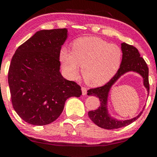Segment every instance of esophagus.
I'll return each instance as SVG.
<instances>
[{
  "label": "esophagus",
  "mask_w": 157,
  "mask_h": 157,
  "mask_svg": "<svg viewBox=\"0 0 157 157\" xmlns=\"http://www.w3.org/2000/svg\"><path fill=\"white\" fill-rule=\"evenodd\" d=\"M81 90H82V95H86V93H87V89H86L85 87H82V89H81Z\"/></svg>",
  "instance_id": "34e87169"
}]
</instances>
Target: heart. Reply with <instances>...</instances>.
<instances>
[{
    "label": "heart",
    "instance_id": "1",
    "mask_svg": "<svg viewBox=\"0 0 157 157\" xmlns=\"http://www.w3.org/2000/svg\"><path fill=\"white\" fill-rule=\"evenodd\" d=\"M122 55L117 45L109 44L99 37H84L74 41L71 52L61 48L59 58L68 78L76 79L80 66L86 83L97 87L114 76L121 63Z\"/></svg>",
    "mask_w": 157,
    "mask_h": 157
}]
</instances>
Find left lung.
<instances>
[{"label":"left lung","instance_id":"1","mask_svg":"<svg viewBox=\"0 0 157 157\" xmlns=\"http://www.w3.org/2000/svg\"><path fill=\"white\" fill-rule=\"evenodd\" d=\"M122 52V62L117 72L105 85L101 87L88 90L89 96H96L100 100V106L97 109L89 111V117L94 123L99 127L105 129H117L124 126L128 125L141 116L143 110L136 117L130 120H120L113 117L108 110V100L109 94L113 85L119 80L120 77L125 74L133 71L139 74L143 79V85L149 93L148 68L142 57H140L137 48L125 43L121 44ZM145 108V107H144Z\"/></svg>","mask_w":157,"mask_h":157}]
</instances>
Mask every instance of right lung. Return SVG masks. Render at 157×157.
<instances>
[{"mask_svg": "<svg viewBox=\"0 0 157 157\" xmlns=\"http://www.w3.org/2000/svg\"><path fill=\"white\" fill-rule=\"evenodd\" d=\"M67 37V29L40 30L17 48L11 60L8 82L12 105L31 125L54 122L68 98L82 94L80 86L60 71L59 55Z\"/></svg>", "mask_w": 157, "mask_h": 157, "instance_id": "obj_1", "label": "right lung"}]
</instances>
